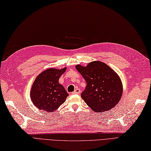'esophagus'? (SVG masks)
<instances>
[{
	"instance_id": "34e87169",
	"label": "esophagus",
	"mask_w": 151,
	"mask_h": 151,
	"mask_svg": "<svg viewBox=\"0 0 151 151\" xmlns=\"http://www.w3.org/2000/svg\"><path fill=\"white\" fill-rule=\"evenodd\" d=\"M81 93V90L79 89H76L75 91H74V92H72V94H80Z\"/></svg>"
}]
</instances>
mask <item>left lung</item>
<instances>
[{"instance_id":"left-lung-1","label":"left lung","mask_w":151,"mask_h":151,"mask_svg":"<svg viewBox=\"0 0 151 151\" xmlns=\"http://www.w3.org/2000/svg\"><path fill=\"white\" fill-rule=\"evenodd\" d=\"M87 86L81 93L85 103L96 112H104L115 107L121 99L123 86L120 77L106 63L94 61L86 67L76 66Z\"/></svg>"}]
</instances>
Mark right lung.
I'll list each match as a JSON object with an SVG mask.
<instances>
[{"label": "right lung", "mask_w": 151, "mask_h": 151, "mask_svg": "<svg viewBox=\"0 0 151 151\" xmlns=\"http://www.w3.org/2000/svg\"><path fill=\"white\" fill-rule=\"evenodd\" d=\"M66 69V67L48 68L40 73L35 80L30 96L35 106L40 110L52 113L65 102L68 94L58 80Z\"/></svg>", "instance_id": "right-lung-1"}]
</instances>
